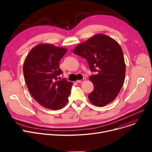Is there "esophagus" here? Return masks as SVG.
I'll return each mask as SVG.
<instances>
[{"mask_svg": "<svg viewBox=\"0 0 152 152\" xmlns=\"http://www.w3.org/2000/svg\"><path fill=\"white\" fill-rule=\"evenodd\" d=\"M86 79L85 78V77H84L83 79H81V80H77L76 81V82L77 83H83V82H84V81H86Z\"/></svg>", "mask_w": 152, "mask_h": 152, "instance_id": "1", "label": "esophagus"}]
</instances>
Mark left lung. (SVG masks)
I'll return each instance as SVG.
<instances>
[{"label": "left lung", "instance_id": "left-lung-1", "mask_svg": "<svg viewBox=\"0 0 152 152\" xmlns=\"http://www.w3.org/2000/svg\"><path fill=\"white\" fill-rule=\"evenodd\" d=\"M73 52L86 59L91 71H97L89 77L94 84V91L88 95L92 104L102 107L113 102L121 89L126 75L120 45L105 34H97L76 45Z\"/></svg>", "mask_w": 152, "mask_h": 152}]
</instances>
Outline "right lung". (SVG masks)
<instances>
[{
	"label": "right lung",
	"mask_w": 152,
	"mask_h": 152,
	"mask_svg": "<svg viewBox=\"0 0 152 152\" xmlns=\"http://www.w3.org/2000/svg\"><path fill=\"white\" fill-rule=\"evenodd\" d=\"M67 52L65 47L39 44L32 49L23 63V75L28 89L41 106L53 110L66 105L72 82L58 80L63 74L59 61Z\"/></svg>",
	"instance_id": "add662e5"
}]
</instances>
